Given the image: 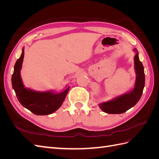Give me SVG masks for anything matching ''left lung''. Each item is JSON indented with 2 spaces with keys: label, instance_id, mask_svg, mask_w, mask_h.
Returning <instances> with one entry per match:
<instances>
[{
  "label": "left lung",
  "instance_id": "obj_1",
  "mask_svg": "<svg viewBox=\"0 0 159 159\" xmlns=\"http://www.w3.org/2000/svg\"><path fill=\"white\" fill-rule=\"evenodd\" d=\"M134 57V69L135 71L136 78L134 87L127 92L115 97L112 99L99 103V107L103 112L109 114H121L133 107L140 99L144 87H145V76L144 67L139 60V52L136 48Z\"/></svg>",
  "mask_w": 159,
  "mask_h": 159
}]
</instances>
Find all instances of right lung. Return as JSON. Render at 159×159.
Instances as JSON below:
<instances>
[{"label": "right lung", "instance_id": "1", "mask_svg": "<svg viewBox=\"0 0 159 159\" xmlns=\"http://www.w3.org/2000/svg\"><path fill=\"white\" fill-rule=\"evenodd\" d=\"M24 56L25 48L23 47L20 58L16 60L14 65L12 76V88L18 100L24 107L37 115H46L55 112L64 102L70 86L66 85L60 92L55 90L40 91L26 88L20 75Z\"/></svg>", "mask_w": 159, "mask_h": 159}]
</instances>
